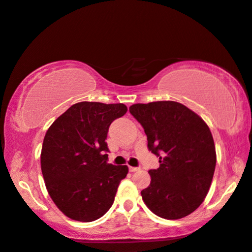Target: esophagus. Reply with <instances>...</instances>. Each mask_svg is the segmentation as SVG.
Returning a JSON list of instances; mask_svg holds the SVG:
<instances>
[{
	"instance_id": "34e87169",
	"label": "esophagus",
	"mask_w": 252,
	"mask_h": 252,
	"mask_svg": "<svg viewBox=\"0 0 252 252\" xmlns=\"http://www.w3.org/2000/svg\"><path fill=\"white\" fill-rule=\"evenodd\" d=\"M139 170V168H137V166H129V171L130 172H136Z\"/></svg>"
}]
</instances>
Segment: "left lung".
<instances>
[{"mask_svg":"<svg viewBox=\"0 0 252 252\" xmlns=\"http://www.w3.org/2000/svg\"><path fill=\"white\" fill-rule=\"evenodd\" d=\"M131 115L147 136V147L160 157V168L148 171L151 184L141 190L145 204L165 219L186 217L200 207L210 189L216 148L200 116L176 101L130 106Z\"/></svg>","mask_w":252,"mask_h":252,"instance_id":"left-lung-1","label":"left lung"}]
</instances>
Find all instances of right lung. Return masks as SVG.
<instances>
[{
	"mask_svg": "<svg viewBox=\"0 0 252 252\" xmlns=\"http://www.w3.org/2000/svg\"><path fill=\"white\" fill-rule=\"evenodd\" d=\"M127 108L123 104L81 101L49 127L41 169L52 201L67 217L94 221L112 207L126 165L109 164L108 127Z\"/></svg>",
	"mask_w": 252,
	"mask_h": 252,
	"instance_id": "obj_1",
	"label": "right lung"
}]
</instances>
